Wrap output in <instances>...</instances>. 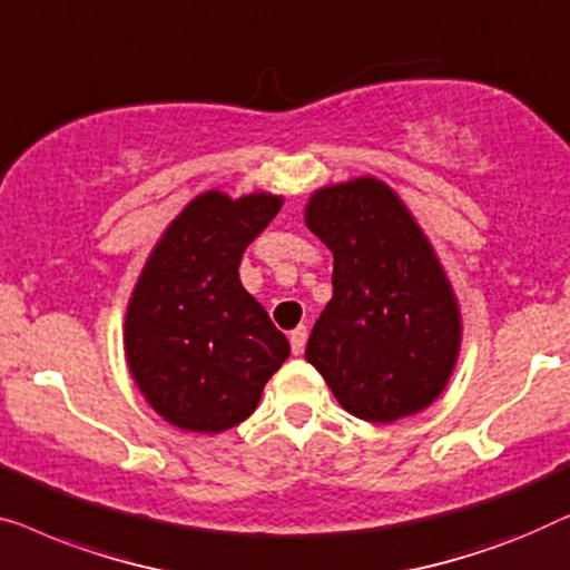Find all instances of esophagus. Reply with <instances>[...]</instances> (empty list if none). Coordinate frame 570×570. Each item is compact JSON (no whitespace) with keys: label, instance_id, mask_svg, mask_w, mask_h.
<instances>
[{"label":"esophagus","instance_id":"1","mask_svg":"<svg viewBox=\"0 0 570 570\" xmlns=\"http://www.w3.org/2000/svg\"><path fill=\"white\" fill-rule=\"evenodd\" d=\"M288 341H292V354L299 356L304 346H307V327H304V325L294 327L292 335H288Z\"/></svg>","mask_w":570,"mask_h":570}]
</instances>
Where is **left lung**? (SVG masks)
Segmentation results:
<instances>
[{
	"instance_id": "obj_1",
	"label": "left lung",
	"mask_w": 570,
	"mask_h": 570,
	"mask_svg": "<svg viewBox=\"0 0 570 570\" xmlns=\"http://www.w3.org/2000/svg\"><path fill=\"white\" fill-rule=\"evenodd\" d=\"M307 227L333 250V299L312 327L307 362L356 419L423 411L460 348V312L429 239L374 178L317 190Z\"/></svg>"
}]
</instances>
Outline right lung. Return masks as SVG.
<instances>
[{
	"label": "right lung",
	"instance_id": "1",
	"mask_svg": "<svg viewBox=\"0 0 570 570\" xmlns=\"http://www.w3.org/2000/svg\"><path fill=\"white\" fill-rule=\"evenodd\" d=\"M282 198L204 194L151 253L126 315V358L149 405L175 426L219 434L258 407L288 341L239 284L247 245Z\"/></svg>",
	"mask_w": 570,
	"mask_h": 570
}]
</instances>
